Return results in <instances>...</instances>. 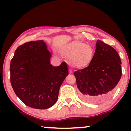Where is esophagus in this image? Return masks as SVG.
I'll list each match as a JSON object with an SVG mask.
<instances>
[{
    "mask_svg": "<svg viewBox=\"0 0 131 131\" xmlns=\"http://www.w3.org/2000/svg\"><path fill=\"white\" fill-rule=\"evenodd\" d=\"M69 72L70 73H72V70L71 69H69Z\"/></svg>",
    "mask_w": 131,
    "mask_h": 131,
    "instance_id": "esophagus-1",
    "label": "esophagus"
}]
</instances>
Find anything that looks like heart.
Returning a JSON list of instances; mask_svg holds the SVG:
<instances>
[{"label":"heart","mask_w":131,"mask_h":131,"mask_svg":"<svg viewBox=\"0 0 131 131\" xmlns=\"http://www.w3.org/2000/svg\"><path fill=\"white\" fill-rule=\"evenodd\" d=\"M64 52L69 57L71 65L77 68L87 66L93 57L91 46L77 40L67 44L64 48Z\"/></svg>","instance_id":"obj_1"}]
</instances>
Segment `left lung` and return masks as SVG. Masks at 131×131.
Segmentation results:
<instances>
[{
  "mask_svg": "<svg viewBox=\"0 0 131 131\" xmlns=\"http://www.w3.org/2000/svg\"><path fill=\"white\" fill-rule=\"evenodd\" d=\"M121 64L116 50L98 40L89 65L74 72L81 98L90 103L107 100L121 79Z\"/></svg>",
  "mask_w": 131,
  "mask_h": 131,
  "instance_id": "8db88e82",
  "label": "left lung"
}]
</instances>
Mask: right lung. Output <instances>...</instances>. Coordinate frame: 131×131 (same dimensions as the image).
I'll return each mask as SVG.
<instances>
[{
	"label": "right lung",
	"mask_w": 131,
	"mask_h": 131,
	"mask_svg": "<svg viewBox=\"0 0 131 131\" xmlns=\"http://www.w3.org/2000/svg\"><path fill=\"white\" fill-rule=\"evenodd\" d=\"M51 54L43 40L29 41L15 50L10 63V82L26 106L46 109L56 103L59 88L69 74L65 62L50 64Z\"/></svg>",
	"instance_id": "obj_1"
}]
</instances>
